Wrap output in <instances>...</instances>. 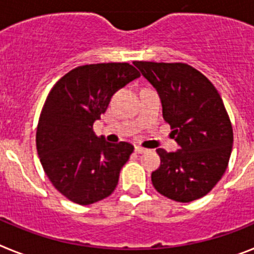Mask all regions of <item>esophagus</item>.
I'll list each match as a JSON object with an SVG mask.
<instances>
[{"mask_svg": "<svg viewBox=\"0 0 254 254\" xmlns=\"http://www.w3.org/2000/svg\"><path fill=\"white\" fill-rule=\"evenodd\" d=\"M134 152H136V154H143V152H146V149H143V147L141 146H136L134 147Z\"/></svg>", "mask_w": 254, "mask_h": 254, "instance_id": "34e87169", "label": "esophagus"}]
</instances>
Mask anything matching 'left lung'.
I'll list each match as a JSON object with an SVG mask.
<instances>
[{
    "label": "left lung",
    "instance_id": "left-lung-1",
    "mask_svg": "<svg viewBox=\"0 0 254 254\" xmlns=\"http://www.w3.org/2000/svg\"><path fill=\"white\" fill-rule=\"evenodd\" d=\"M133 64L158 91L164 120L179 145L176 152L156 150L160 167L152 172V186L177 202L201 198L221 179L232 154L233 127L221 96L190 64Z\"/></svg>",
    "mask_w": 254,
    "mask_h": 254
}]
</instances>
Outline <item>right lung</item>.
I'll list each match as a JSON object with an SVG mask.
<instances>
[{
	"label": "right lung",
	"mask_w": 254,
	"mask_h": 254,
	"mask_svg": "<svg viewBox=\"0 0 254 254\" xmlns=\"http://www.w3.org/2000/svg\"><path fill=\"white\" fill-rule=\"evenodd\" d=\"M140 77L129 64H85L52 87L40 113L37 150L47 177L58 192L78 205L111 196L133 146L107 142L93 125L105 113L117 90Z\"/></svg>",
	"instance_id": "1"
}]
</instances>
